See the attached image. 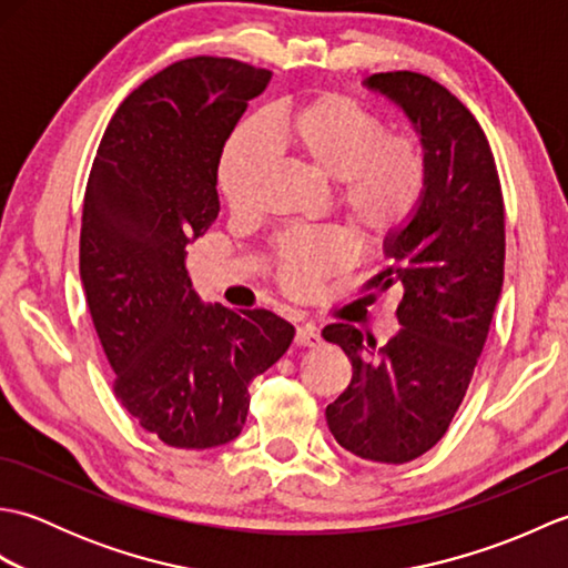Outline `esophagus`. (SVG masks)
I'll return each mask as SVG.
<instances>
[{
  "instance_id": "esophagus-1",
  "label": "esophagus",
  "mask_w": 568,
  "mask_h": 568,
  "mask_svg": "<svg viewBox=\"0 0 568 568\" xmlns=\"http://www.w3.org/2000/svg\"><path fill=\"white\" fill-rule=\"evenodd\" d=\"M295 342L300 346H317L322 342L320 329L315 327V324H300V327L295 329Z\"/></svg>"
}]
</instances>
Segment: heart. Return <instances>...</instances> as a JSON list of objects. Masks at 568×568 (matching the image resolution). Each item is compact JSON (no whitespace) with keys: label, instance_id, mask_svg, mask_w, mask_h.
I'll return each instance as SVG.
<instances>
[{"label":"heart","instance_id":"obj_1","mask_svg":"<svg viewBox=\"0 0 568 568\" xmlns=\"http://www.w3.org/2000/svg\"><path fill=\"white\" fill-rule=\"evenodd\" d=\"M295 161L334 183V207L366 244L395 236L413 220L427 192L429 161L415 134H388L383 119L344 94H315L277 106L265 131L241 129L226 143L220 190L229 210L244 214L268 178L273 156ZM354 256L336 229L287 234L275 244L277 281L305 293Z\"/></svg>","mask_w":568,"mask_h":568}]
</instances>
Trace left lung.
I'll list each match as a JSON object with an SVG mask.
<instances>
[{"label": "left lung", "mask_w": 568, "mask_h": 568, "mask_svg": "<svg viewBox=\"0 0 568 568\" xmlns=\"http://www.w3.org/2000/svg\"><path fill=\"white\" fill-rule=\"evenodd\" d=\"M364 88L413 124L429 180L413 220L383 241L390 265L368 283L381 293L403 287L400 329L381 348L354 324L322 332L354 368L327 407V425L346 452L405 464L449 429L484 352L503 291L505 207L484 129L444 84L397 70L366 78Z\"/></svg>", "instance_id": "1"}]
</instances>
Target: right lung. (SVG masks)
Listing matches in <instances>:
<instances>
[{"instance_id":"add662e5","label":"right lung","mask_w":568,"mask_h":568,"mask_svg":"<svg viewBox=\"0 0 568 568\" xmlns=\"http://www.w3.org/2000/svg\"><path fill=\"white\" fill-rule=\"evenodd\" d=\"M271 78L232 58L168 65L119 104L84 192L80 281L114 393L178 449L236 439L248 383L295 336L268 310L204 305L185 271L187 244L220 214L224 143Z\"/></svg>"}]
</instances>
